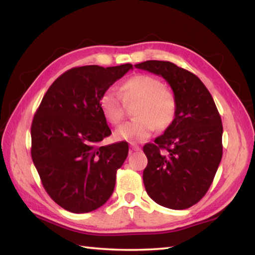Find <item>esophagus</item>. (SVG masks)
<instances>
[{
    "instance_id": "esophagus-1",
    "label": "esophagus",
    "mask_w": 255,
    "mask_h": 255,
    "mask_svg": "<svg viewBox=\"0 0 255 255\" xmlns=\"http://www.w3.org/2000/svg\"><path fill=\"white\" fill-rule=\"evenodd\" d=\"M130 146H131V150H132V151H140V150H141L140 145H137L136 143H134V142H131Z\"/></svg>"
}]
</instances>
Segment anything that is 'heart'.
Returning <instances> with one entry per match:
<instances>
[{
  "mask_svg": "<svg viewBox=\"0 0 255 255\" xmlns=\"http://www.w3.org/2000/svg\"><path fill=\"white\" fill-rule=\"evenodd\" d=\"M119 94L109 88L102 94L100 107L111 124L118 125L125 118V104L137 102L133 111L134 120L116 130L121 140L142 142L152 134L155 128L164 130L172 124L177 113V102L172 92L164 87L161 80L150 75H136L122 84ZM124 101H122V98Z\"/></svg>",
  "mask_w": 255,
  "mask_h": 255,
  "instance_id": "heart-1",
  "label": "heart"
}]
</instances>
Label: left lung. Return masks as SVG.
I'll return each instance as SVG.
<instances>
[{"mask_svg":"<svg viewBox=\"0 0 255 255\" xmlns=\"http://www.w3.org/2000/svg\"><path fill=\"white\" fill-rule=\"evenodd\" d=\"M136 68L162 76L176 97L170 127L143 151V182L155 203L171 209L197 204L211 187L223 155V125L211 93L197 76L170 61L148 60Z\"/></svg>","mask_w":255,"mask_h":255,"instance_id":"obj_1","label":"left lung"}]
</instances>
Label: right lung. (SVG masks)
<instances>
[{"label": "right lung", "instance_id": "obj_1", "mask_svg": "<svg viewBox=\"0 0 255 255\" xmlns=\"http://www.w3.org/2000/svg\"><path fill=\"white\" fill-rule=\"evenodd\" d=\"M130 69L131 64L67 70L49 87L35 112L31 157L43 188L66 211H95L113 194L128 145H98L112 133L100 98Z\"/></svg>", "mask_w": 255, "mask_h": 255}]
</instances>
